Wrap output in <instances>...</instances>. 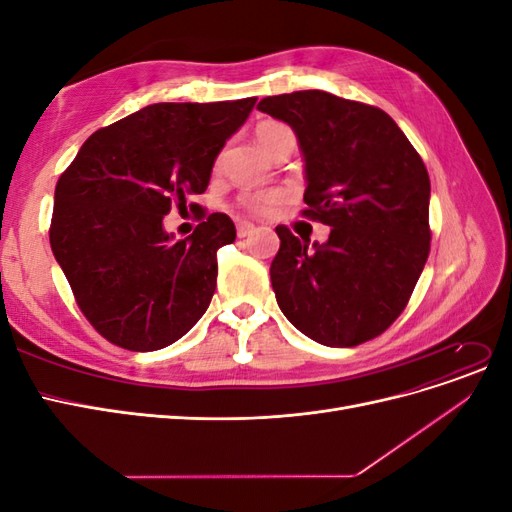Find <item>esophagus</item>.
I'll return each mask as SVG.
<instances>
[{"label": "esophagus", "mask_w": 512, "mask_h": 512, "mask_svg": "<svg viewBox=\"0 0 512 512\" xmlns=\"http://www.w3.org/2000/svg\"><path fill=\"white\" fill-rule=\"evenodd\" d=\"M254 230H256L254 224H250V222H239V224H237V237H239V239L250 237Z\"/></svg>", "instance_id": "esophagus-1"}]
</instances>
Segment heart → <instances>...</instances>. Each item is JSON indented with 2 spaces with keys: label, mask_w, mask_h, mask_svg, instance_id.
<instances>
[{
  "label": "heart",
  "mask_w": 512,
  "mask_h": 512,
  "mask_svg": "<svg viewBox=\"0 0 512 512\" xmlns=\"http://www.w3.org/2000/svg\"><path fill=\"white\" fill-rule=\"evenodd\" d=\"M284 130H288V128L284 126V123L262 121L260 126L256 128V141H258V145H260L262 141H267V138H271V136H275V134H280V132H284ZM277 205H280V196H277V194L254 196V198H247V200H245V207L250 209V211H254V213H271Z\"/></svg>",
  "instance_id": "b5f03b06"
}]
</instances>
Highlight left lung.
<instances>
[{
  "label": "left lung",
  "instance_id": "obj_1",
  "mask_svg": "<svg viewBox=\"0 0 512 512\" xmlns=\"http://www.w3.org/2000/svg\"><path fill=\"white\" fill-rule=\"evenodd\" d=\"M258 111L297 134L309 218L324 243L286 226L271 262L277 305L303 335L331 348L378 337L404 312L429 256L427 168L397 123L376 106L307 89L269 96Z\"/></svg>",
  "mask_w": 512,
  "mask_h": 512
}]
</instances>
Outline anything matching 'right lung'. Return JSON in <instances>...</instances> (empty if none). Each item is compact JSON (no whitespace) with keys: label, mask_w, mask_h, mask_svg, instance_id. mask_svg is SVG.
Masks as SVG:
<instances>
[{"label":"right lung","mask_w":512,"mask_h":512,"mask_svg":"<svg viewBox=\"0 0 512 512\" xmlns=\"http://www.w3.org/2000/svg\"><path fill=\"white\" fill-rule=\"evenodd\" d=\"M254 104H149L91 134L59 177L51 250L81 312L111 344L160 350L207 312L218 250L235 241V224L211 213L175 241L164 215L207 190L215 158Z\"/></svg>","instance_id":"1"}]
</instances>
